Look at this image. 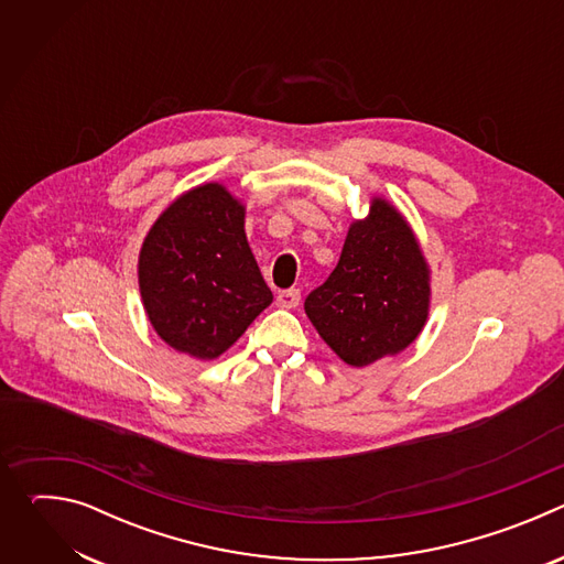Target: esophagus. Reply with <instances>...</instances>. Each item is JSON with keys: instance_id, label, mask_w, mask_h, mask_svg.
<instances>
[{"instance_id": "1", "label": "esophagus", "mask_w": 564, "mask_h": 564, "mask_svg": "<svg viewBox=\"0 0 564 564\" xmlns=\"http://www.w3.org/2000/svg\"><path fill=\"white\" fill-rule=\"evenodd\" d=\"M299 301H301V292H299L296 288H292V290H281V292L276 294V305H279V307H285V310L296 307Z\"/></svg>"}]
</instances>
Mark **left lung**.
<instances>
[{
  "label": "left lung",
  "instance_id": "left-lung-1",
  "mask_svg": "<svg viewBox=\"0 0 564 564\" xmlns=\"http://www.w3.org/2000/svg\"><path fill=\"white\" fill-rule=\"evenodd\" d=\"M431 307V272L417 238L388 200L372 198L348 229L337 268L305 299V314L339 359L364 368L406 350Z\"/></svg>",
  "mask_w": 564,
  "mask_h": 564
}]
</instances>
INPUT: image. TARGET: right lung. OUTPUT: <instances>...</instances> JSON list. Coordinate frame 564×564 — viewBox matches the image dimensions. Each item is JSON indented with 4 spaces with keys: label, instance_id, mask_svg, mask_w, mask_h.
Wrapping results in <instances>:
<instances>
[{
    "label": "right lung",
    "instance_id": "1",
    "mask_svg": "<svg viewBox=\"0 0 564 564\" xmlns=\"http://www.w3.org/2000/svg\"><path fill=\"white\" fill-rule=\"evenodd\" d=\"M138 283L158 337L196 359L220 357L272 303L246 236V207L220 183L185 192L158 216Z\"/></svg>",
    "mask_w": 564,
    "mask_h": 564
}]
</instances>
